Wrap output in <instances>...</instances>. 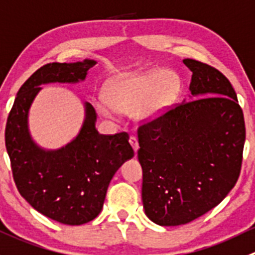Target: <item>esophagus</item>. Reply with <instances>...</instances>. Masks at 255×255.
<instances>
[{"instance_id":"obj_1","label":"esophagus","mask_w":255,"mask_h":255,"mask_svg":"<svg viewBox=\"0 0 255 255\" xmlns=\"http://www.w3.org/2000/svg\"><path fill=\"white\" fill-rule=\"evenodd\" d=\"M129 143H130V145L133 147V149H134V152H137L138 148H139V144H138V139H137V137H135V135H130Z\"/></svg>"}]
</instances>
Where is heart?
Masks as SVG:
<instances>
[{"instance_id": "b5f03b06", "label": "heart", "mask_w": 255, "mask_h": 255, "mask_svg": "<svg viewBox=\"0 0 255 255\" xmlns=\"http://www.w3.org/2000/svg\"><path fill=\"white\" fill-rule=\"evenodd\" d=\"M180 91L179 75L169 68L118 76L105 88V100L108 103L100 102L97 110L106 117H111L115 110L121 113L134 112L139 121L152 120L177 101Z\"/></svg>"}]
</instances>
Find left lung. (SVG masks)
I'll use <instances>...</instances> for the list:
<instances>
[{"instance_id":"1","label":"left lung","mask_w":255,"mask_h":255,"mask_svg":"<svg viewBox=\"0 0 255 255\" xmlns=\"http://www.w3.org/2000/svg\"><path fill=\"white\" fill-rule=\"evenodd\" d=\"M196 100L138 127L142 201L159 226H182L218 206L238 180L246 123L237 93L217 68L185 58ZM200 98L198 99V97Z\"/></svg>"}]
</instances>
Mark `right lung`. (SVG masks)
Wrapping results in <instances>:
<instances>
[{
  "instance_id": "right-lung-1",
  "label": "right lung",
  "mask_w": 255,
  "mask_h": 255,
  "mask_svg": "<svg viewBox=\"0 0 255 255\" xmlns=\"http://www.w3.org/2000/svg\"><path fill=\"white\" fill-rule=\"evenodd\" d=\"M93 65L92 59L53 62L37 70L19 88L4 130L19 194L41 214L70 226L88 223L101 213L111 179L122 163L134 155L129 135L100 134L95 127V108L86 103V120L76 139L61 149L43 150L31 139L27 115L39 85L78 82Z\"/></svg>"
}]
</instances>
